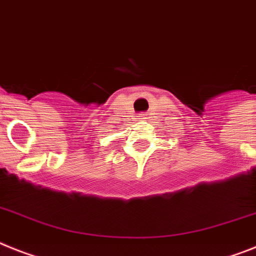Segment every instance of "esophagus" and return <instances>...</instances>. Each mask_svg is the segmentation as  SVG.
Here are the masks:
<instances>
[{
	"label": "esophagus",
	"instance_id": "1",
	"mask_svg": "<svg viewBox=\"0 0 256 256\" xmlns=\"http://www.w3.org/2000/svg\"><path fill=\"white\" fill-rule=\"evenodd\" d=\"M139 117H142V118H143V117H144V114H139Z\"/></svg>",
	"mask_w": 256,
	"mask_h": 256
}]
</instances>
